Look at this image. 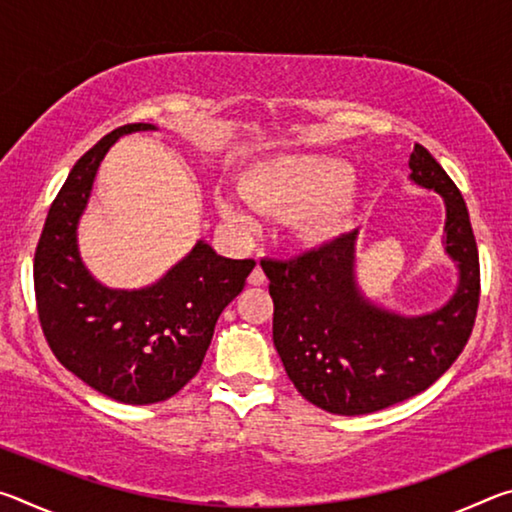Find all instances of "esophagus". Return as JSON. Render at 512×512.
<instances>
[{
  "label": "esophagus",
  "mask_w": 512,
  "mask_h": 512,
  "mask_svg": "<svg viewBox=\"0 0 512 512\" xmlns=\"http://www.w3.org/2000/svg\"><path fill=\"white\" fill-rule=\"evenodd\" d=\"M266 282V275H264V271H262V266H255L253 268V273L248 275V284H253V287H262V284Z\"/></svg>",
  "instance_id": "obj_1"
}]
</instances>
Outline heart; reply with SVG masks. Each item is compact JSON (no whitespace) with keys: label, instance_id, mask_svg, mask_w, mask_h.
<instances>
[{"label":"heart","instance_id":"1","mask_svg":"<svg viewBox=\"0 0 512 512\" xmlns=\"http://www.w3.org/2000/svg\"><path fill=\"white\" fill-rule=\"evenodd\" d=\"M354 171L345 160L320 153H293L257 164L244 194L257 210L300 214V235L311 246H329L350 230L357 192ZM216 205L232 221L246 214L232 194H219Z\"/></svg>","mask_w":512,"mask_h":512}]
</instances>
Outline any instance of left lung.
I'll return each mask as SVG.
<instances>
[{
    "mask_svg": "<svg viewBox=\"0 0 512 512\" xmlns=\"http://www.w3.org/2000/svg\"><path fill=\"white\" fill-rule=\"evenodd\" d=\"M409 180L445 203L443 250L458 271L445 305L400 314L357 282V235L291 262H262L273 298V343L307 402L336 415H366L422 393L470 339L479 307V250L461 192L424 146Z\"/></svg>",
    "mask_w": 512,
    "mask_h": 512,
    "instance_id": "8db88e82",
    "label": "left lung"
}]
</instances>
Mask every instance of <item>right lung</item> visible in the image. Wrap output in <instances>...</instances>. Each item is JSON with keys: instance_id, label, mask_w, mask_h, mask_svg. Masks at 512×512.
Segmentation results:
<instances>
[{"instance_id": "right-lung-1", "label": "right lung", "mask_w": 512, "mask_h": 512, "mask_svg": "<svg viewBox=\"0 0 512 512\" xmlns=\"http://www.w3.org/2000/svg\"><path fill=\"white\" fill-rule=\"evenodd\" d=\"M158 131L126 124L69 171L38 241L33 282L42 332L56 359L94 391L124 404H155L192 379L221 311L244 289L253 259L216 255L207 241L142 289H110L83 264L79 223L99 164L121 135Z\"/></svg>"}]
</instances>
